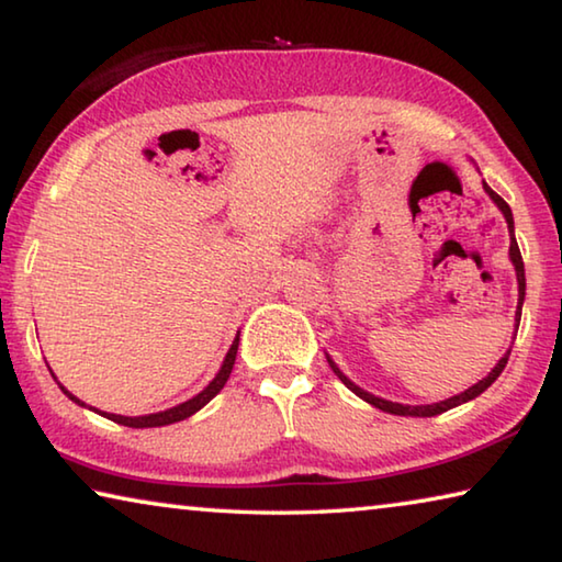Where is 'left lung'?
Segmentation results:
<instances>
[{"mask_svg": "<svg viewBox=\"0 0 562 562\" xmlns=\"http://www.w3.org/2000/svg\"><path fill=\"white\" fill-rule=\"evenodd\" d=\"M483 188H486V193L491 195V201L498 205V211L503 213V217H506V223H508V233H510V250H508V255H510V262H513V268H516V278H518V310H516V331H518L522 300H526V270H522V258H520V250H518V243H516V233H513V213H510L508 203L503 201V198H501L498 193H493V190H491L486 183H483ZM513 339H516V337H513ZM508 357H510V349L506 351V355H503V357L498 359V364L491 369L486 379H481L479 384L469 386V389H465V392L456 394V396H451V398H446V402L422 404V406H408V404L386 402V398H382V396L369 394V392H364V389H359L355 382H351V379H347L345 374H341V372H339V367H337L335 361H331L329 357H327V361H329L331 372H335V374L341 379V384H345V386L349 389V392H355L359 398H364L367 404H372V406H376V408H382V412H386V414H394V416H436V414L449 412V408H453V406L471 402V398H475L479 394L486 392V389H488V386H491L493 382H496V379L501 376L503 369H506V364H508Z\"/></svg>", "mask_w": 562, "mask_h": 562, "instance_id": "1", "label": "left lung"}]
</instances>
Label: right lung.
I'll use <instances>...</instances> for the list:
<instances>
[{"instance_id":"obj_1","label":"right lung","mask_w":562,"mask_h":562,"mask_svg":"<svg viewBox=\"0 0 562 562\" xmlns=\"http://www.w3.org/2000/svg\"><path fill=\"white\" fill-rule=\"evenodd\" d=\"M237 341H240V335L235 337V341H233V347L227 349V355H225V359H223V367H221V372L215 374V379L211 384H207L201 394L198 396H193V398H188V402H183V404H178V406H173V408H166V412H158V414H148V416H121V414H106V412H99V408H93V412L97 414H101V416H106V418H111V422H116V424H121V426H131V429H154V426H168V424H176V422H183V418H188V416H193L195 412H201V408L211 402V398L221 392V389L225 386V382H227V376H231V372H233V364H235V355H237ZM56 379V376H54ZM59 384V382H56ZM61 386V384H59ZM61 392L71 398V402H76L79 406H87L81 402V398H76L71 392H66V389L61 386Z\"/></svg>"}]
</instances>
